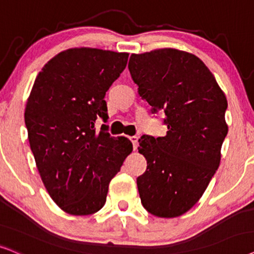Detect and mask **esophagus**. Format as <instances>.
Returning <instances> with one entry per match:
<instances>
[{
	"label": "esophagus",
	"mask_w": 254,
	"mask_h": 254,
	"mask_svg": "<svg viewBox=\"0 0 254 254\" xmlns=\"http://www.w3.org/2000/svg\"><path fill=\"white\" fill-rule=\"evenodd\" d=\"M130 140L132 141L133 148H134V150H136L137 146H138V137H137V136H132V137H130Z\"/></svg>",
	"instance_id": "34e87169"
}]
</instances>
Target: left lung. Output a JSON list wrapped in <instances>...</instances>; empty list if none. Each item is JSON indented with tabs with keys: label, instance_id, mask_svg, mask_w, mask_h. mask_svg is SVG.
<instances>
[{
	"label": "left lung",
	"instance_id": "8db88e82",
	"mask_svg": "<svg viewBox=\"0 0 254 254\" xmlns=\"http://www.w3.org/2000/svg\"><path fill=\"white\" fill-rule=\"evenodd\" d=\"M127 67L152 111L166 115L168 129L165 137L139 139L138 150L147 161L137 178L141 203L158 217H178L200 200L219 166L228 101L192 53L159 49L131 54Z\"/></svg>",
	"mask_w": 254,
	"mask_h": 254
}]
</instances>
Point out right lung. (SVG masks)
I'll return each mask as SVG.
<instances>
[{"label":"right lung","instance_id":"add662e5","mask_svg":"<svg viewBox=\"0 0 254 254\" xmlns=\"http://www.w3.org/2000/svg\"><path fill=\"white\" fill-rule=\"evenodd\" d=\"M129 53L75 47L53 57L37 75L24 120L37 168L51 198L69 215L99 211L109 182L132 151L101 129L107 90L127 66Z\"/></svg>","mask_w":254,"mask_h":254}]
</instances>
